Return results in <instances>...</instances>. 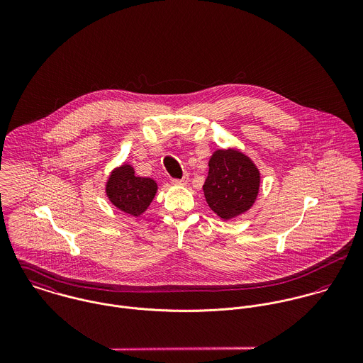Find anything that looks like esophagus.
<instances>
[{
  "label": "esophagus",
  "mask_w": 363,
  "mask_h": 363,
  "mask_svg": "<svg viewBox=\"0 0 363 363\" xmlns=\"http://www.w3.org/2000/svg\"><path fill=\"white\" fill-rule=\"evenodd\" d=\"M172 182H173V184L184 186V184H187V182H189V174H184L182 179H173Z\"/></svg>",
  "instance_id": "34e87169"
}]
</instances>
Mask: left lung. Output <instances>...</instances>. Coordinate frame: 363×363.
I'll use <instances>...</instances> for the list:
<instances>
[{"instance_id":"8db88e82","label":"left lung","mask_w":363,"mask_h":363,"mask_svg":"<svg viewBox=\"0 0 363 363\" xmlns=\"http://www.w3.org/2000/svg\"><path fill=\"white\" fill-rule=\"evenodd\" d=\"M203 186L209 208L228 220L253 207L259 189V172L249 156L238 150H218L209 159Z\"/></svg>"}]
</instances>
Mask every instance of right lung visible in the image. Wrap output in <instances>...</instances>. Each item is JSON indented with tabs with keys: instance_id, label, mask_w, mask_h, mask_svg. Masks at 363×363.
<instances>
[{
	"instance_id": "right-lung-1",
	"label": "right lung",
	"mask_w": 363,
	"mask_h": 363,
	"mask_svg": "<svg viewBox=\"0 0 363 363\" xmlns=\"http://www.w3.org/2000/svg\"><path fill=\"white\" fill-rule=\"evenodd\" d=\"M157 191L155 180L140 177L131 164L124 163L116 167L106 183V196L120 211L140 216L152 203Z\"/></svg>"
}]
</instances>
